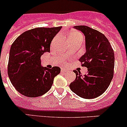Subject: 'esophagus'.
I'll return each mask as SVG.
<instances>
[{"mask_svg":"<svg viewBox=\"0 0 127 127\" xmlns=\"http://www.w3.org/2000/svg\"><path fill=\"white\" fill-rule=\"evenodd\" d=\"M68 72V70L66 68H61V72L62 73H64V72Z\"/></svg>","mask_w":127,"mask_h":127,"instance_id":"34e87169","label":"esophagus"}]
</instances>
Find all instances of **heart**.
<instances>
[{
  "label": "heart",
  "instance_id": "obj_1",
  "mask_svg": "<svg viewBox=\"0 0 127 127\" xmlns=\"http://www.w3.org/2000/svg\"><path fill=\"white\" fill-rule=\"evenodd\" d=\"M83 37L82 36V34L78 32H74L72 34H70L69 36V40L70 41H72V40H83Z\"/></svg>",
  "mask_w": 127,
  "mask_h": 127
}]
</instances>
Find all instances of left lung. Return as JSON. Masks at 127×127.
Wrapping results in <instances>:
<instances>
[{"mask_svg":"<svg viewBox=\"0 0 127 127\" xmlns=\"http://www.w3.org/2000/svg\"><path fill=\"white\" fill-rule=\"evenodd\" d=\"M85 37L86 52L80 59L87 74L82 76L74 70L76 79L70 84L71 91L83 98L91 99L102 95L114 76L115 56L110 43L104 34L84 25L74 26Z\"/></svg>","mask_w":127,"mask_h":127,"instance_id":"left-lung-1","label":"left lung"}]
</instances>
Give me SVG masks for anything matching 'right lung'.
Returning a JSON list of instances; mask_svg holds the SVG:
<instances>
[{
    "label": "right lung",
    "instance_id": "right-lung-1",
    "mask_svg": "<svg viewBox=\"0 0 127 127\" xmlns=\"http://www.w3.org/2000/svg\"><path fill=\"white\" fill-rule=\"evenodd\" d=\"M62 27H38L24 32L12 44L8 74L16 90L28 97H38L48 91L53 80L61 72L58 66L51 69L41 65L40 57L50 52V44Z\"/></svg>",
    "mask_w": 127,
    "mask_h": 127
}]
</instances>
